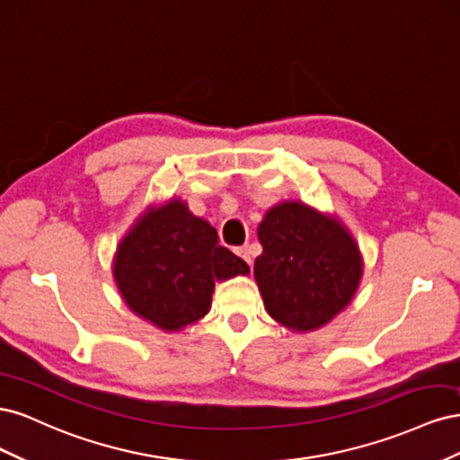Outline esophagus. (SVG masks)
<instances>
[{"mask_svg":"<svg viewBox=\"0 0 460 460\" xmlns=\"http://www.w3.org/2000/svg\"><path fill=\"white\" fill-rule=\"evenodd\" d=\"M235 253H238L247 264H249V267H252V264H253V252H252V245H243V247H238V249H235Z\"/></svg>","mask_w":460,"mask_h":460,"instance_id":"obj_1","label":"esophagus"}]
</instances>
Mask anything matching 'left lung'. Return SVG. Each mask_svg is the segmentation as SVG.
<instances>
[{
  "label": "left lung",
  "mask_w": 460,
  "mask_h": 460,
  "mask_svg": "<svg viewBox=\"0 0 460 460\" xmlns=\"http://www.w3.org/2000/svg\"><path fill=\"white\" fill-rule=\"evenodd\" d=\"M257 235L262 253L253 274L264 309L278 324L313 332L351 303L363 257L336 217L301 201H282L269 208Z\"/></svg>",
  "instance_id": "8db88e82"
}]
</instances>
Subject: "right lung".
Returning <instances> with one entry per match:
<instances>
[{"mask_svg": "<svg viewBox=\"0 0 460 460\" xmlns=\"http://www.w3.org/2000/svg\"><path fill=\"white\" fill-rule=\"evenodd\" d=\"M243 259L218 243L217 230L172 198L149 207L117 245L113 276L128 309L178 332L211 309L215 282L247 274Z\"/></svg>", "mask_w": 460, "mask_h": 460, "instance_id": "add662e5", "label": "right lung"}]
</instances>
